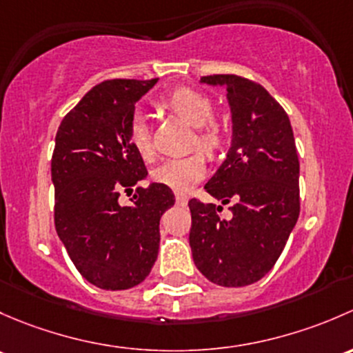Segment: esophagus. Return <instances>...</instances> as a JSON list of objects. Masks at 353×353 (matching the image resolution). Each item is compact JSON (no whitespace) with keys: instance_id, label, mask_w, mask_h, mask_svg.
<instances>
[{"instance_id":"obj_1","label":"esophagus","mask_w":353,"mask_h":353,"mask_svg":"<svg viewBox=\"0 0 353 353\" xmlns=\"http://www.w3.org/2000/svg\"><path fill=\"white\" fill-rule=\"evenodd\" d=\"M187 201H188V199L185 197V195L176 194V203H178V205H185V203H187Z\"/></svg>"}]
</instances>
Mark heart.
<instances>
[{"label": "heart", "instance_id": "obj_1", "mask_svg": "<svg viewBox=\"0 0 353 353\" xmlns=\"http://www.w3.org/2000/svg\"><path fill=\"white\" fill-rule=\"evenodd\" d=\"M161 107L168 108L173 114L180 115L190 125L195 127L194 146L205 151L207 154H216L226 143V132L223 125L214 121V103L205 93L195 88L181 86L161 98ZM130 146L143 159L152 158V141L148 121L143 114L136 112L129 122L127 130ZM202 151H195L181 158L166 159L163 165L152 170V178L158 183L166 185L175 192L185 194L207 173V159Z\"/></svg>", "mask_w": 353, "mask_h": 353}]
</instances>
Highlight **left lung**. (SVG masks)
Instances as JSON below:
<instances>
[{
    "label": "left lung",
    "instance_id": "left-lung-1",
    "mask_svg": "<svg viewBox=\"0 0 353 353\" xmlns=\"http://www.w3.org/2000/svg\"><path fill=\"white\" fill-rule=\"evenodd\" d=\"M226 86L232 117L228 158L205 183L223 207L188 202L192 256L205 279L223 287L260 281L281 256L299 217V159L289 115L261 85L236 74L202 76Z\"/></svg>",
    "mask_w": 353,
    "mask_h": 353
}]
</instances>
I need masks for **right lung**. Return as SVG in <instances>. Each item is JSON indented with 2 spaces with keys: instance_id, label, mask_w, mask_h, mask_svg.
<instances>
[{
  "instance_id": "add662e5",
  "label": "right lung",
  "mask_w": 353,
  "mask_h": 353,
  "mask_svg": "<svg viewBox=\"0 0 353 353\" xmlns=\"http://www.w3.org/2000/svg\"><path fill=\"white\" fill-rule=\"evenodd\" d=\"M158 78L107 79L63 119L50 172L57 236L79 274L105 290H123L150 275L159 250V219L175 203L163 183L139 187L148 172L127 130L134 105ZM137 187L129 206L121 191Z\"/></svg>"
}]
</instances>
